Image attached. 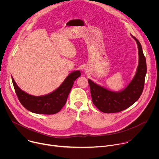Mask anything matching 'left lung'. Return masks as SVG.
Returning <instances> with one entry per match:
<instances>
[{"label": "left lung", "instance_id": "obj_1", "mask_svg": "<svg viewBox=\"0 0 159 159\" xmlns=\"http://www.w3.org/2000/svg\"><path fill=\"white\" fill-rule=\"evenodd\" d=\"M132 37L138 45L139 62L137 72L125 89L120 92L111 91L88 79L93 102L103 112L115 113L127 109L140 98L143 92L147 74L146 59L140 43Z\"/></svg>", "mask_w": 159, "mask_h": 159}]
</instances>
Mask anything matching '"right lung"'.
Listing matches in <instances>:
<instances>
[{
    "label": "right lung",
    "instance_id": "right-lung-1",
    "mask_svg": "<svg viewBox=\"0 0 159 159\" xmlns=\"http://www.w3.org/2000/svg\"><path fill=\"white\" fill-rule=\"evenodd\" d=\"M80 76L79 70L74 71L53 92L41 96L30 95L22 90L12 77L13 85L19 101L26 109L43 115H54L65 104L74 81Z\"/></svg>",
    "mask_w": 159,
    "mask_h": 159
}]
</instances>
